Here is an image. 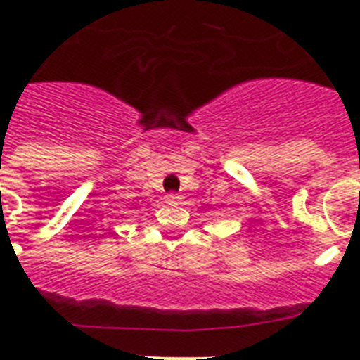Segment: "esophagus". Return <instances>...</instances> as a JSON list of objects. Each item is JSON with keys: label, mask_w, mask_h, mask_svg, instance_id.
<instances>
[{"label": "esophagus", "mask_w": 360, "mask_h": 360, "mask_svg": "<svg viewBox=\"0 0 360 360\" xmlns=\"http://www.w3.org/2000/svg\"><path fill=\"white\" fill-rule=\"evenodd\" d=\"M180 202V196L176 195V193H167L165 195V203H169V205H174V203Z\"/></svg>", "instance_id": "esophagus-1"}]
</instances>
